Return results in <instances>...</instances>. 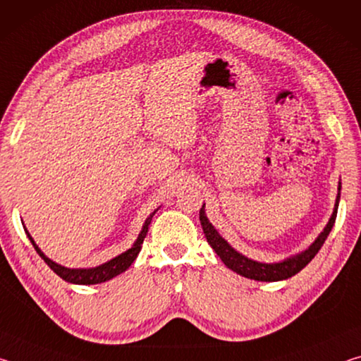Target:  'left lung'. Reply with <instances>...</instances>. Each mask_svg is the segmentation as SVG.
<instances>
[{"label": "left lung", "instance_id": "obj_1", "mask_svg": "<svg viewBox=\"0 0 361 361\" xmlns=\"http://www.w3.org/2000/svg\"><path fill=\"white\" fill-rule=\"evenodd\" d=\"M338 189H339V192H338V197H336L333 215H331V218H329V221L325 226V229H323L320 232V235L315 239V242L307 250H304V252L298 253L295 256H290V258H286L280 262H271V264H266V262L248 259L247 256H243L239 252H235V250L232 248L229 243L218 234V231L213 228L212 223L209 221V218H207V215H205L204 205L199 212L200 224H202L204 234L207 237L209 245L215 250V253L219 256V258H221V261L231 269V271L240 274L242 277L259 280V282H279V280L290 279L293 276H296L299 271H302V269L314 259V256L319 253V250L322 248L323 243H325L328 234L331 232L333 226H334L336 215H338V205H339V199H341V183H339Z\"/></svg>", "mask_w": 361, "mask_h": 361}]
</instances>
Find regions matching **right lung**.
<instances>
[{
    "label": "right lung",
    "instance_id": "obj_1",
    "mask_svg": "<svg viewBox=\"0 0 361 361\" xmlns=\"http://www.w3.org/2000/svg\"><path fill=\"white\" fill-rule=\"evenodd\" d=\"M157 210H154L151 213V215L146 218V221L143 224L142 231H140V234L137 237L135 243H133L132 248L127 250V252L121 253L116 256V258L106 261L105 264H100L97 267H89V269H70V267H65V266H60L57 262H54L52 259H49L47 256L41 252V248L36 245L33 237L30 235V232L25 229L27 235L30 242L33 243V247L36 250V253H38L42 259L46 261V264L52 269L54 272L57 274L60 279H63L65 282H70V283H76V285H95V283H102V282H106V280H111L113 277L119 276L127 269L130 267V264L133 261H135L137 255L140 253V250H142V243L145 240L146 234H148V228L151 224V219L154 216V213Z\"/></svg>",
    "mask_w": 361,
    "mask_h": 361
}]
</instances>
